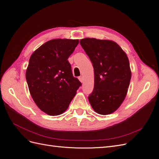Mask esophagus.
<instances>
[{"mask_svg": "<svg viewBox=\"0 0 159 159\" xmlns=\"http://www.w3.org/2000/svg\"><path fill=\"white\" fill-rule=\"evenodd\" d=\"M78 79H79V80L81 81V83H83V81H84V78H83V77H82V76H80L79 78H78Z\"/></svg>", "mask_w": 159, "mask_h": 159, "instance_id": "esophagus-1", "label": "esophagus"}]
</instances>
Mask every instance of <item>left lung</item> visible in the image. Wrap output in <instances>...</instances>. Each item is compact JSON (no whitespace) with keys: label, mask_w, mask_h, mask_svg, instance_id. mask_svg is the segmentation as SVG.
I'll use <instances>...</instances> for the list:
<instances>
[{"label":"left lung","mask_w":159,"mask_h":159,"mask_svg":"<svg viewBox=\"0 0 159 159\" xmlns=\"http://www.w3.org/2000/svg\"><path fill=\"white\" fill-rule=\"evenodd\" d=\"M80 44L94 69V88L89 102L96 113H112L123 102L131 78L126 53L109 40L86 38Z\"/></svg>","instance_id":"obj_1"}]
</instances>
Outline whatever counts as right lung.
Returning <instances> with one entry per match:
<instances>
[{"label": "right lung", "instance_id": "obj_1", "mask_svg": "<svg viewBox=\"0 0 159 159\" xmlns=\"http://www.w3.org/2000/svg\"><path fill=\"white\" fill-rule=\"evenodd\" d=\"M79 40L53 39L33 52L26 72L30 95L37 106L51 116L68 108L81 84L68 60Z\"/></svg>", "mask_w": 159, "mask_h": 159}]
</instances>
